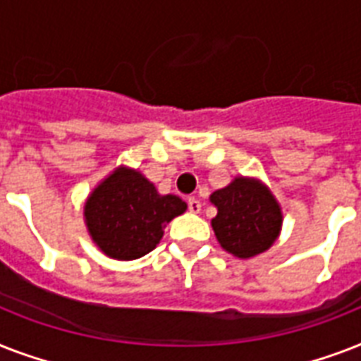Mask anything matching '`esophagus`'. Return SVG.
<instances>
[{
  "instance_id": "esophagus-1",
  "label": "esophagus",
  "mask_w": 361,
  "mask_h": 361,
  "mask_svg": "<svg viewBox=\"0 0 361 361\" xmlns=\"http://www.w3.org/2000/svg\"><path fill=\"white\" fill-rule=\"evenodd\" d=\"M187 206H189V212H191V214H198V212H200V208H202L200 200L195 197H189V200H187Z\"/></svg>"
}]
</instances>
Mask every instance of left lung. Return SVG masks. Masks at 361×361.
<instances>
[{"instance_id":"1","label":"left lung","mask_w":361,"mask_h":361,"mask_svg":"<svg viewBox=\"0 0 361 361\" xmlns=\"http://www.w3.org/2000/svg\"><path fill=\"white\" fill-rule=\"evenodd\" d=\"M217 215L212 226L221 247L249 258L268 249L281 231V209L271 192L257 181L238 178L212 195Z\"/></svg>"}]
</instances>
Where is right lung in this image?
<instances>
[{
    "instance_id": "add662e5",
    "label": "right lung",
    "mask_w": 361,
    "mask_h": 361,
    "mask_svg": "<svg viewBox=\"0 0 361 361\" xmlns=\"http://www.w3.org/2000/svg\"><path fill=\"white\" fill-rule=\"evenodd\" d=\"M174 195L161 197L153 183L135 170L120 169L87 198V231L104 255L135 260L155 249L166 223L185 212Z\"/></svg>"
}]
</instances>
